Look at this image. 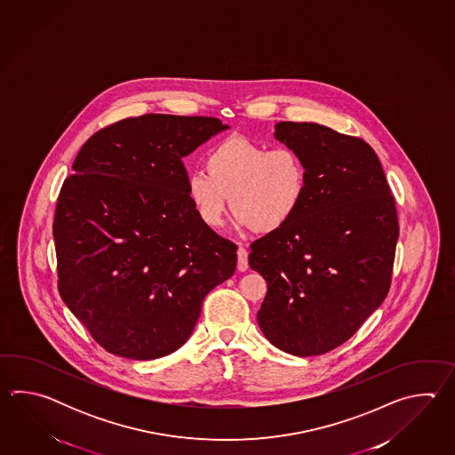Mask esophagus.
I'll return each mask as SVG.
<instances>
[{
  "instance_id": "obj_1",
  "label": "esophagus",
  "mask_w": 455,
  "mask_h": 455,
  "mask_svg": "<svg viewBox=\"0 0 455 455\" xmlns=\"http://www.w3.org/2000/svg\"><path fill=\"white\" fill-rule=\"evenodd\" d=\"M249 268V253L239 245L237 249V270L245 271Z\"/></svg>"
}]
</instances>
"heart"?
<instances>
[{"instance_id":"obj_1","label":"heart","mask_w":455,"mask_h":455,"mask_svg":"<svg viewBox=\"0 0 455 455\" xmlns=\"http://www.w3.org/2000/svg\"><path fill=\"white\" fill-rule=\"evenodd\" d=\"M204 172L187 180V194L202 223L218 228L228 213V198L241 226L273 234L299 213L309 172L302 156L288 146L270 149L232 136L204 157Z\"/></svg>"}]
</instances>
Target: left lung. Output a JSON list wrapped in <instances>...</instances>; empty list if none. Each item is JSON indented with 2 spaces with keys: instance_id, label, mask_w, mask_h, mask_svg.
<instances>
[{
  "instance_id": "1",
  "label": "left lung",
  "mask_w": 455,
  "mask_h": 455,
  "mask_svg": "<svg viewBox=\"0 0 455 455\" xmlns=\"http://www.w3.org/2000/svg\"><path fill=\"white\" fill-rule=\"evenodd\" d=\"M275 130L302 156L309 184L294 220L251 245L249 265L268 284L257 320L276 348L317 356L351 339L386 299L395 200L364 140L307 122Z\"/></svg>"
}]
</instances>
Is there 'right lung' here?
<instances>
[{
    "mask_svg": "<svg viewBox=\"0 0 455 455\" xmlns=\"http://www.w3.org/2000/svg\"><path fill=\"white\" fill-rule=\"evenodd\" d=\"M214 116L146 114L91 136L60 190L53 241L63 302L108 353L163 358L192 335L237 245L202 223L185 156L223 132Z\"/></svg>",
    "mask_w": 455,
    "mask_h": 455,
    "instance_id": "1",
    "label": "right lung"
}]
</instances>
